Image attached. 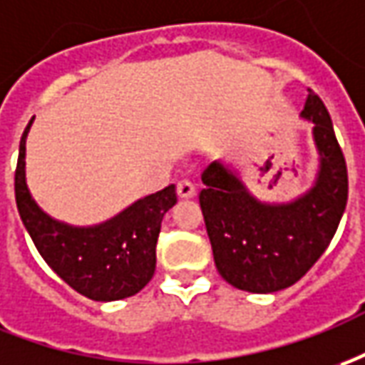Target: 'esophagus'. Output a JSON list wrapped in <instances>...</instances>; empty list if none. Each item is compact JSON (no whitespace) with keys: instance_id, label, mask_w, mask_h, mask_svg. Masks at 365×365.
Listing matches in <instances>:
<instances>
[{"instance_id":"34e87169","label":"esophagus","mask_w":365,"mask_h":365,"mask_svg":"<svg viewBox=\"0 0 365 365\" xmlns=\"http://www.w3.org/2000/svg\"><path fill=\"white\" fill-rule=\"evenodd\" d=\"M178 195L180 197H193L195 195V185L190 180H182L178 183Z\"/></svg>"}]
</instances>
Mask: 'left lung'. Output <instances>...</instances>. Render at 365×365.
<instances>
[{
	"label": "left lung",
	"instance_id": "left-lung-1",
	"mask_svg": "<svg viewBox=\"0 0 365 365\" xmlns=\"http://www.w3.org/2000/svg\"><path fill=\"white\" fill-rule=\"evenodd\" d=\"M302 118L314 123L319 172L314 187L287 203L255 200L224 163H210L200 192L215 267L227 284L272 294L296 284L326 252L348 202V168L324 101L307 89Z\"/></svg>",
	"mask_w": 365,
	"mask_h": 365
}]
</instances>
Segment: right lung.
Masks as SVG:
<instances>
[{
	"mask_svg": "<svg viewBox=\"0 0 365 365\" xmlns=\"http://www.w3.org/2000/svg\"><path fill=\"white\" fill-rule=\"evenodd\" d=\"M27 123L19 141L16 203L39 255L71 289L93 302L123 299L148 286L155 272V244L165 212L178 202L175 185L131 203L91 227L61 224L39 210L26 183Z\"/></svg>",
	"mask_w": 365,
	"mask_h": 365,
	"instance_id": "obj_1",
	"label": "right lung"
}]
</instances>
